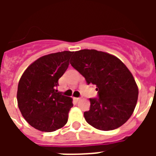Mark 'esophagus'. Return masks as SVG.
<instances>
[{"label":"esophagus","mask_w":156,"mask_h":156,"mask_svg":"<svg viewBox=\"0 0 156 156\" xmlns=\"http://www.w3.org/2000/svg\"><path fill=\"white\" fill-rule=\"evenodd\" d=\"M74 99H75V100L76 101H79L80 100V98H74Z\"/></svg>","instance_id":"34e87169"}]
</instances>
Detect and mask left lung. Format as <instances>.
Segmentation results:
<instances>
[{
  "label": "left lung",
  "mask_w": 156,
  "mask_h": 156,
  "mask_svg": "<svg viewBox=\"0 0 156 156\" xmlns=\"http://www.w3.org/2000/svg\"><path fill=\"white\" fill-rule=\"evenodd\" d=\"M70 64L94 84L98 98H90V110L84 112L87 122L101 130L119 127L133 114L138 88L132 73L118 58L96 50L75 51Z\"/></svg>",
  "instance_id": "obj_1"
}]
</instances>
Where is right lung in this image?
Segmentation results:
<instances>
[{"label":"right lung","mask_w":156,"mask_h":156,"mask_svg":"<svg viewBox=\"0 0 156 156\" xmlns=\"http://www.w3.org/2000/svg\"><path fill=\"white\" fill-rule=\"evenodd\" d=\"M73 52L65 51L42 56L25 70L18 85L17 101L24 119L43 132L55 131L68 121L73 99L58 92Z\"/></svg>","instance_id":"1"}]
</instances>
